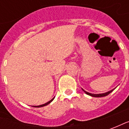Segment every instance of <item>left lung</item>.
Wrapping results in <instances>:
<instances>
[{
    "label": "left lung",
    "mask_w": 129,
    "mask_h": 129,
    "mask_svg": "<svg viewBox=\"0 0 129 129\" xmlns=\"http://www.w3.org/2000/svg\"><path fill=\"white\" fill-rule=\"evenodd\" d=\"M82 89V90L84 91L86 94H87V95H90V96H91V97H104V96H106V95H109L110 93H111L112 91H113L115 89V88H114V89L113 90H109V91H108V92H104V93H100V94H93V93H90V92H87V91H86V90H84L83 88H81Z\"/></svg>",
    "instance_id": "8db88e82"
}]
</instances>
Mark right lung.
I'll return each mask as SVG.
<instances>
[{
  "label": "right lung",
  "instance_id": "1",
  "mask_svg": "<svg viewBox=\"0 0 129 129\" xmlns=\"http://www.w3.org/2000/svg\"><path fill=\"white\" fill-rule=\"evenodd\" d=\"M54 99V97H53L52 99L51 100H50L49 102H48L45 103V104H41V105H39V106H34V107H37V108H40V107H43V106H47L50 103H51L52 101H53V100Z\"/></svg>",
  "mask_w": 129,
  "mask_h": 129
}]
</instances>
